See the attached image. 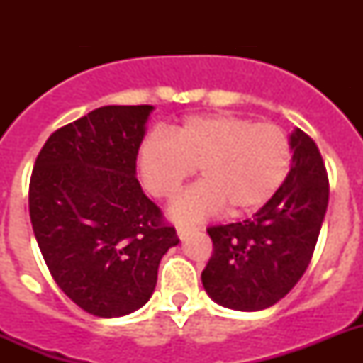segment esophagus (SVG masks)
<instances>
[{
  "mask_svg": "<svg viewBox=\"0 0 363 363\" xmlns=\"http://www.w3.org/2000/svg\"><path fill=\"white\" fill-rule=\"evenodd\" d=\"M191 230H194V227H191V225H176V233H178V236L182 240H184L185 236H187V234L191 233Z\"/></svg>",
  "mask_w": 363,
  "mask_h": 363,
  "instance_id": "esophagus-1",
  "label": "esophagus"
}]
</instances>
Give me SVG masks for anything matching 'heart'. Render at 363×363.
Returning a JSON list of instances; mask_svg holds the SVG:
<instances>
[{"mask_svg":"<svg viewBox=\"0 0 363 363\" xmlns=\"http://www.w3.org/2000/svg\"><path fill=\"white\" fill-rule=\"evenodd\" d=\"M293 162L289 134L280 125L230 112L189 116L154 133L138 154L140 178L150 196L171 200L200 169L201 184L172 203L178 220L196 221L220 213L233 218L262 209L278 192Z\"/></svg>","mask_w":363,"mask_h":363,"instance_id":"heart-1","label":"heart"}]
</instances>
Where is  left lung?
I'll return each instance as SVG.
<instances>
[{
	"mask_svg": "<svg viewBox=\"0 0 363 363\" xmlns=\"http://www.w3.org/2000/svg\"><path fill=\"white\" fill-rule=\"evenodd\" d=\"M293 163L278 192L252 218L207 229L213 255L201 281L216 303L259 311L298 284L318 242L329 203V178L318 145L291 134Z\"/></svg>",
	"mask_w": 363,
	"mask_h": 363,
	"instance_id": "left-lung-1",
	"label": "left lung"
}]
</instances>
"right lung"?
<instances>
[{"label": "right lung", "instance_id": "add662e5", "mask_svg": "<svg viewBox=\"0 0 363 363\" xmlns=\"http://www.w3.org/2000/svg\"><path fill=\"white\" fill-rule=\"evenodd\" d=\"M150 105H107L54 130L28 185L32 229L57 287L89 314L140 309L179 242L136 179Z\"/></svg>", "mask_w": 363, "mask_h": 363}]
</instances>
